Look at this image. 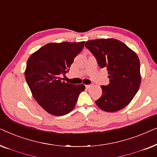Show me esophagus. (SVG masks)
<instances>
[{
    "label": "esophagus",
    "mask_w": 157,
    "mask_h": 157,
    "mask_svg": "<svg viewBox=\"0 0 157 157\" xmlns=\"http://www.w3.org/2000/svg\"><path fill=\"white\" fill-rule=\"evenodd\" d=\"M92 86V84H89V85H86V89H89L90 87H91Z\"/></svg>",
    "instance_id": "esophagus-1"
}]
</instances>
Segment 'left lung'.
<instances>
[{"label": "left lung", "instance_id": "obj_1", "mask_svg": "<svg viewBox=\"0 0 157 157\" xmlns=\"http://www.w3.org/2000/svg\"><path fill=\"white\" fill-rule=\"evenodd\" d=\"M85 46L98 65L108 71L110 83L101 86L102 95L96 104L101 109L115 112L129 104L141 83L140 63L137 55L126 44L113 38L89 40Z\"/></svg>", "mask_w": 157, "mask_h": 157}]
</instances>
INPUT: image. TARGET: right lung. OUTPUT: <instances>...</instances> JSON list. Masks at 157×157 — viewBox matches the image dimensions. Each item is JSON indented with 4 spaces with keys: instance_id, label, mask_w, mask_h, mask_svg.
<instances>
[{
    "instance_id": "obj_1",
    "label": "right lung",
    "mask_w": 157,
    "mask_h": 157,
    "mask_svg": "<svg viewBox=\"0 0 157 157\" xmlns=\"http://www.w3.org/2000/svg\"><path fill=\"white\" fill-rule=\"evenodd\" d=\"M85 42L51 43L29 57L25 78L34 98L47 112L63 116L76 106L85 86L66 83L61 78L84 46Z\"/></svg>"
}]
</instances>
